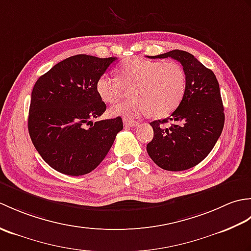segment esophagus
<instances>
[{
  "instance_id": "34e87169",
  "label": "esophagus",
  "mask_w": 251,
  "mask_h": 251,
  "mask_svg": "<svg viewBox=\"0 0 251 251\" xmlns=\"http://www.w3.org/2000/svg\"><path fill=\"white\" fill-rule=\"evenodd\" d=\"M123 122H124L125 126H128V127H135L138 125L137 121H132V120H128V119H124L123 120Z\"/></svg>"
}]
</instances>
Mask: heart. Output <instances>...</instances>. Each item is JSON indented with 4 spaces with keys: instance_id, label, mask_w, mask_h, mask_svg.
Returning <instances> with one entry per match:
<instances>
[{
    "instance_id": "heart-1",
    "label": "heart",
    "mask_w": 251,
    "mask_h": 251,
    "mask_svg": "<svg viewBox=\"0 0 251 251\" xmlns=\"http://www.w3.org/2000/svg\"><path fill=\"white\" fill-rule=\"evenodd\" d=\"M117 78L103 74L96 82L101 100L114 103L132 88L134 99L123 101L110 109L113 116L125 119L154 113L156 117L172 114L183 99L186 89V73L178 62L132 57L116 69Z\"/></svg>"
}]
</instances>
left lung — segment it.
Here are the masks:
<instances>
[{
    "instance_id": "8db88e82",
    "label": "left lung",
    "mask_w": 251,
    "mask_h": 251,
    "mask_svg": "<svg viewBox=\"0 0 251 251\" xmlns=\"http://www.w3.org/2000/svg\"><path fill=\"white\" fill-rule=\"evenodd\" d=\"M168 57L184 69L185 94L172 115L150 123L154 137L147 151L158 167L181 172L196 166L210 153L225 126V109L214 72L184 50H174L149 58ZM166 122L171 123L168 127L163 126Z\"/></svg>"
}]
</instances>
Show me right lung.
Listing matches in <instances>:
<instances>
[{"label": "right lung", "mask_w": 251, "mask_h": 251, "mask_svg": "<svg viewBox=\"0 0 251 251\" xmlns=\"http://www.w3.org/2000/svg\"><path fill=\"white\" fill-rule=\"evenodd\" d=\"M116 59L75 55L36 81L31 94L29 134L42 158L57 172L69 176L93 172L123 129L120 116L93 122L106 109L96 82Z\"/></svg>", "instance_id": "add662e5"}]
</instances>
